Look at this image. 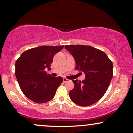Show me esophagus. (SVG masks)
<instances>
[{"instance_id": "1", "label": "esophagus", "mask_w": 133, "mask_h": 133, "mask_svg": "<svg viewBox=\"0 0 133 133\" xmlns=\"http://www.w3.org/2000/svg\"><path fill=\"white\" fill-rule=\"evenodd\" d=\"M69 81V80L68 79H67L66 78H63V82L64 83H65V82H68Z\"/></svg>"}]
</instances>
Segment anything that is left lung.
Wrapping results in <instances>:
<instances>
[{"label":"left lung","instance_id":"1","mask_svg":"<svg viewBox=\"0 0 133 133\" xmlns=\"http://www.w3.org/2000/svg\"><path fill=\"white\" fill-rule=\"evenodd\" d=\"M75 60L76 69L83 71L82 82L73 80L70 99L79 106L87 107L99 101L106 92L112 77V63L102 51L86 45H65Z\"/></svg>","mask_w":133,"mask_h":133}]
</instances>
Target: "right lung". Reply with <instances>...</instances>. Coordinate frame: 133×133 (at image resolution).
Returning a JSON list of instances; mask_svg holds the SVG:
<instances>
[{
  "mask_svg": "<svg viewBox=\"0 0 133 133\" xmlns=\"http://www.w3.org/2000/svg\"><path fill=\"white\" fill-rule=\"evenodd\" d=\"M64 46H41L23 52L16 62V77L22 91L31 101L38 103L50 101L63 82L62 77H53L51 70L54 55Z\"/></svg>",
  "mask_w": 133,
  "mask_h": 133,
  "instance_id": "add662e5",
  "label": "right lung"
}]
</instances>
